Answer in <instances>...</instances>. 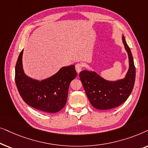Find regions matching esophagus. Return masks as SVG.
I'll return each instance as SVG.
<instances>
[{
  "label": "esophagus",
  "instance_id": "obj_1",
  "mask_svg": "<svg viewBox=\"0 0 148 148\" xmlns=\"http://www.w3.org/2000/svg\"><path fill=\"white\" fill-rule=\"evenodd\" d=\"M82 67H83V65L81 63H77L75 64V70L77 72L78 74L81 72V71L82 69Z\"/></svg>",
  "mask_w": 148,
  "mask_h": 148
}]
</instances>
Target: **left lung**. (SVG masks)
I'll return each instance as SVG.
<instances>
[{
  "mask_svg": "<svg viewBox=\"0 0 148 148\" xmlns=\"http://www.w3.org/2000/svg\"><path fill=\"white\" fill-rule=\"evenodd\" d=\"M123 43L129 58V69L123 79L106 80L94 71H82L79 77L89 101L95 108L108 110L123 104L132 92L135 80V67L132 54L122 35Z\"/></svg>",
  "mask_w": 148,
  "mask_h": 148,
  "instance_id": "obj_1",
  "label": "left lung"
}]
</instances>
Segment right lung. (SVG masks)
Returning a JSON list of instances; mask_svg holds the SVG:
<instances>
[{
    "label": "right lung",
    "instance_id": "add662e5",
    "mask_svg": "<svg viewBox=\"0 0 148 148\" xmlns=\"http://www.w3.org/2000/svg\"><path fill=\"white\" fill-rule=\"evenodd\" d=\"M23 50L15 66V83L26 104L38 110L55 113L65 106L70 83L77 76L75 65L62 66L53 75L42 80L27 76L23 67Z\"/></svg>",
    "mask_w": 148,
    "mask_h": 148
}]
</instances>
